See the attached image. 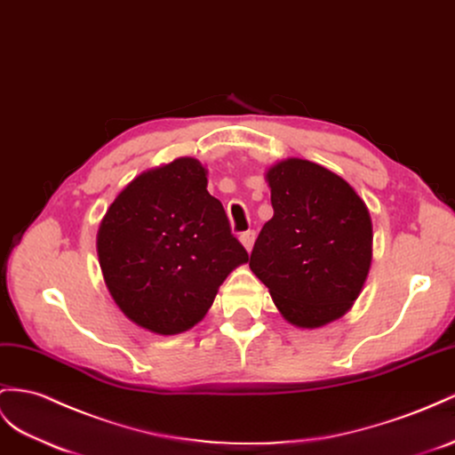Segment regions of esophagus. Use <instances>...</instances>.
I'll return each mask as SVG.
<instances>
[{
  "instance_id": "1",
  "label": "esophagus",
  "mask_w": 455,
  "mask_h": 455,
  "mask_svg": "<svg viewBox=\"0 0 455 455\" xmlns=\"http://www.w3.org/2000/svg\"><path fill=\"white\" fill-rule=\"evenodd\" d=\"M253 240H255V232L253 230H246V232H242V235H240L242 246L246 248L248 251H251V248H253Z\"/></svg>"
}]
</instances>
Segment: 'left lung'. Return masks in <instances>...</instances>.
<instances>
[{"instance_id": "left-lung-1", "label": "left lung", "mask_w": 455, "mask_h": 455, "mask_svg": "<svg viewBox=\"0 0 455 455\" xmlns=\"http://www.w3.org/2000/svg\"><path fill=\"white\" fill-rule=\"evenodd\" d=\"M265 179L275 215L253 243L250 269L294 327L317 329L340 319L372 259L365 202L339 174L307 159L276 163Z\"/></svg>"}]
</instances>
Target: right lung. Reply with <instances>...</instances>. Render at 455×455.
<instances>
[{"label":"right lung","mask_w":455,"mask_h":455,"mask_svg":"<svg viewBox=\"0 0 455 455\" xmlns=\"http://www.w3.org/2000/svg\"><path fill=\"white\" fill-rule=\"evenodd\" d=\"M103 281L124 315L149 332L200 323L248 251L207 192V169L179 157L149 169L109 205L98 230Z\"/></svg>","instance_id":"add662e5"}]
</instances>
